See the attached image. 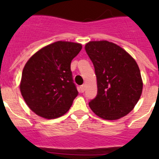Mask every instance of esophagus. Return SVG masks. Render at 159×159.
Segmentation results:
<instances>
[{
	"mask_svg": "<svg viewBox=\"0 0 159 159\" xmlns=\"http://www.w3.org/2000/svg\"><path fill=\"white\" fill-rule=\"evenodd\" d=\"M85 88H86V86H85V85H82V86H80V92H84V91H85Z\"/></svg>",
	"mask_w": 159,
	"mask_h": 159,
	"instance_id": "obj_1",
	"label": "esophagus"
}]
</instances>
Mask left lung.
Segmentation results:
<instances>
[{
  "label": "left lung",
  "instance_id": "1",
  "mask_svg": "<svg viewBox=\"0 0 159 159\" xmlns=\"http://www.w3.org/2000/svg\"><path fill=\"white\" fill-rule=\"evenodd\" d=\"M85 50L95 67L98 89L90 108L107 120L124 117L134 109L143 92L137 63L123 48L107 40L88 42Z\"/></svg>",
  "mask_w": 159,
  "mask_h": 159
}]
</instances>
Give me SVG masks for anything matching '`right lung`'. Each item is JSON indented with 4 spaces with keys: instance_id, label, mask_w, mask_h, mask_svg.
<instances>
[{
    "instance_id": "add662e5",
    "label": "right lung",
    "mask_w": 159,
    "mask_h": 159,
    "mask_svg": "<svg viewBox=\"0 0 159 159\" xmlns=\"http://www.w3.org/2000/svg\"><path fill=\"white\" fill-rule=\"evenodd\" d=\"M81 49V43L60 40L42 48L25 64L20 90L37 116L52 119L68 111L78 95L71 62Z\"/></svg>"
}]
</instances>
